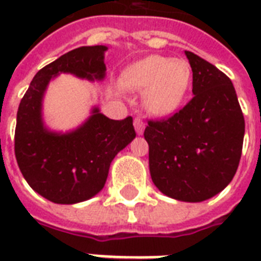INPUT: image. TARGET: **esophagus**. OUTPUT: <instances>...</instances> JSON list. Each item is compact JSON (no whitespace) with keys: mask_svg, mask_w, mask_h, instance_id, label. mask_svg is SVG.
<instances>
[{"mask_svg":"<svg viewBox=\"0 0 261 261\" xmlns=\"http://www.w3.org/2000/svg\"><path fill=\"white\" fill-rule=\"evenodd\" d=\"M134 127H135V131H137V134L141 135L143 134V130H145V123L141 118H135L134 119Z\"/></svg>","mask_w":261,"mask_h":261,"instance_id":"esophagus-1","label":"esophagus"}]
</instances>
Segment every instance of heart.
Segmentation results:
<instances>
[{
    "instance_id": "obj_1",
    "label": "heart",
    "mask_w": 261,
    "mask_h": 261,
    "mask_svg": "<svg viewBox=\"0 0 261 261\" xmlns=\"http://www.w3.org/2000/svg\"><path fill=\"white\" fill-rule=\"evenodd\" d=\"M192 84V67L184 58L149 55L127 66L120 85L143 94V106L154 116H169L181 107Z\"/></svg>"
}]
</instances>
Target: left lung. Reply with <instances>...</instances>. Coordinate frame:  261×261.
<instances>
[{
    "label": "left lung",
    "mask_w": 261,
    "mask_h": 261,
    "mask_svg": "<svg viewBox=\"0 0 261 261\" xmlns=\"http://www.w3.org/2000/svg\"><path fill=\"white\" fill-rule=\"evenodd\" d=\"M192 67L194 97L173 116L149 120V169L164 195L203 202L234 177L243 151L245 120L230 79L186 51Z\"/></svg>",
    "instance_id": "1"
}]
</instances>
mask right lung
Instances as JSON below:
<instances>
[{
    "label": "right lung",
    "instance_id": "1",
    "mask_svg": "<svg viewBox=\"0 0 261 261\" xmlns=\"http://www.w3.org/2000/svg\"><path fill=\"white\" fill-rule=\"evenodd\" d=\"M106 46L71 50L36 73L21 98L14 133V154L35 192L58 204H74L102 190L115 155L135 138L133 118L114 120L97 107L75 130L57 133L43 122V97L61 73L88 81L106 77Z\"/></svg>",
    "mask_w": 261,
    "mask_h": 261
}]
</instances>
